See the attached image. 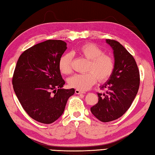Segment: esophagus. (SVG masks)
<instances>
[{
  "label": "esophagus",
  "mask_w": 155,
  "mask_h": 155,
  "mask_svg": "<svg viewBox=\"0 0 155 155\" xmlns=\"http://www.w3.org/2000/svg\"><path fill=\"white\" fill-rule=\"evenodd\" d=\"M75 93L77 94H83V93H84V92L78 90V89H76L75 90Z\"/></svg>",
  "instance_id": "1"
}]
</instances>
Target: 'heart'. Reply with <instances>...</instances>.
<instances>
[{
  "label": "heart",
  "mask_w": 155,
  "mask_h": 155,
  "mask_svg": "<svg viewBox=\"0 0 155 155\" xmlns=\"http://www.w3.org/2000/svg\"><path fill=\"white\" fill-rule=\"evenodd\" d=\"M76 53L89 60L86 73L77 74L68 79L69 86L85 91L89 89L96 83L107 80L113 73L114 63L110 56L103 54L102 49L97 45L88 42L80 46L75 51ZM72 56L70 53L62 54L58 61V68L62 74H68L72 72Z\"/></svg>",
  "instance_id": "heart-1"
}]
</instances>
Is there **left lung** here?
<instances>
[{
  "label": "left lung",
  "mask_w": 155,
  "mask_h": 155,
  "mask_svg": "<svg viewBox=\"0 0 155 155\" xmlns=\"http://www.w3.org/2000/svg\"><path fill=\"white\" fill-rule=\"evenodd\" d=\"M113 50L114 68L108 80L101 88L104 93H97L98 102L91 111L98 120L107 123L116 120L130 108L138 93L140 74L136 61L120 42L107 39Z\"/></svg>",
  "instance_id": "left-lung-1"
}]
</instances>
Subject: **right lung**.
I'll use <instances>...</instances> for the list:
<instances>
[{
  "label": "right lung",
  "mask_w": 155,
  "mask_h": 155,
  "mask_svg": "<svg viewBox=\"0 0 155 155\" xmlns=\"http://www.w3.org/2000/svg\"><path fill=\"white\" fill-rule=\"evenodd\" d=\"M67 43L48 40L28 48L20 56L13 74L15 93L27 113L34 120L51 124L63 113L74 88L64 89L65 84L58 61Z\"/></svg>",
  "instance_id": "right-lung-1"
}]
</instances>
